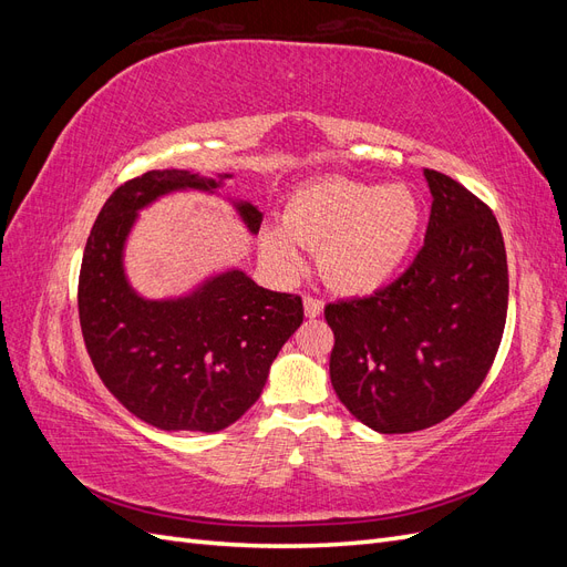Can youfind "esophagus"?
<instances>
[{"mask_svg": "<svg viewBox=\"0 0 567 567\" xmlns=\"http://www.w3.org/2000/svg\"><path fill=\"white\" fill-rule=\"evenodd\" d=\"M302 305H305V315L310 317V319L321 317V312H323V302H321L319 298H315V296H305V298H302Z\"/></svg>", "mask_w": 567, "mask_h": 567, "instance_id": "1", "label": "esophagus"}]
</instances>
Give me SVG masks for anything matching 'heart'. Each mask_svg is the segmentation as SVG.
I'll return each instance as SVG.
<instances>
[{
  "mask_svg": "<svg viewBox=\"0 0 567 567\" xmlns=\"http://www.w3.org/2000/svg\"><path fill=\"white\" fill-rule=\"evenodd\" d=\"M425 210L406 184L329 177L290 194L284 227L262 231L260 248L279 269H296L300 250H319V271L338 293L373 296L409 262Z\"/></svg>",
  "mask_w": 567,
  "mask_h": 567,
  "instance_id": "1",
  "label": "heart"
}]
</instances>
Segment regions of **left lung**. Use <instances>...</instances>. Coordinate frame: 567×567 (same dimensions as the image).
<instances>
[{"mask_svg": "<svg viewBox=\"0 0 567 567\" xmlns=\"http://www.w3.org/2000/svg\"><path fill=\"white\" fill-rule=\"evenodd\" d=\"M433 205L425 244L369 298L326 305L331 383L375 433H416L466 404L494 362L508 307L499 221L452 177L423 169Z\"/></svg>", "mask_w": 567, "mask_h": 567, "instance_id": "1", "label": "left lung"}]
</instances>
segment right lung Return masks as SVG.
Wrapping results in <instances>:
<instances>
[{
  "label": "right lung",
  "instance_id": "1",
  "mask_svg": "<svg viewBox=\"0 0 567 567\" xmlns=\"http://www.w3.org/2000/svg\"><path fill=\"white\" fill-rule=\"evenodd\" d=\"M231 177L151 169L115 188L84 246L78 307L92 364L120 404L161 431L217 433L241 419L302 323L300 296L257 286L241 267L169 298H146L127 277L125 250L144 208L179 192L221 196ZM227 200L250 234L260 231L255 203Z\"/></svg>",
  "mask_w": 567,
  "mask_h": 567
}]
</instances>
